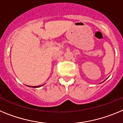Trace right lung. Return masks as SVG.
<instances>
[{
	"mask_svg": "<svg viewBox=\"0 0 123 123\" xmlns=\"http://www.w3.org/2000/svg\"><path fill=\"white\" fill-rule=\"evenodd\" d=\"M29 87H30V86H29ZM30 87H33V88H36V87H41V86H30Z\"/></svg>",
	"mask_w": 123,
	"mask_h": 123,
	"instance_id": "1",
	"label": "right lung"
}]
</instances>
